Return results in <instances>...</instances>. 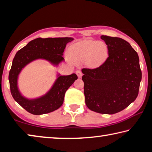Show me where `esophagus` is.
Instances as JSON below:
<instances>
[{"label":"esophagus","mask_w":152,"mask_h":152,"mask_svg":"<svg viewBox=\"0 0 152 152\" xmlns=\"http://www.w3.org/2000/svg\"><path fill=\"white\" fill-rule=\"evenodd\" d=\"M76 74H77V77H78L79 78H81V77H82V75H83V74H82L81 71H76Z\"/></svg>","instance_id":"1"}]
</instances>
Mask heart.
Masks as SVG:
<instances>
[{
    "label": "heart",
    "instance_id": "heart-1",
    "mask_svg": "<svg viewBox=\"0 0 152 152\" xmlns=\"http://www.w3.org/2000/svg\"><path fill=\"white\" fill-rule=\"evenodd\" d=\"M70 54L74 60L87 61L92 66H98L105 61L108 47L104 42L86 40L72 45Z\"/></svg>",
    "mask_w": 152,
    "mask_h": 152
}]
</instances>
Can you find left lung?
<instances>
[{"label": "left lung", "instance_id": "obj_1", "mask_svg": "<svg viewBox=\"0 0 152 152\" xmlns=\"http://www.w3.org/2000/svg\"><path fill=\"white\" fill-rule=\"evenodd\" d=\"M109 57L96 69L81 70L86 104L90 110L114 114L136 99L142 80L139 57L128 42L119 37L101 36Z\"/></svg>", "mask_w": 152, "mask_h": 152}]
</instances>
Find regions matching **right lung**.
<instances>
[{
  "label": "right lung",
  "instance_id": "1",
  "mask_svg": "<svg viewBox=\"0 0 152 152\" xmlns=\"http://www.w3.org/2000/svg\"><path fill=\"white\" fill-rule=\"evenodd\" d=\"M73 40L71 37L37 38L33 40L16 53L9 75L10 89L14 99L26 111L33 115H42L57 110L62 105L66 90L77 79L75 73L69 75H57L55 83L47 94L28 99L22 95L18 87V78L21 71L33 61L44 59L57 66L64 61L63 57L66 44Z\"/></svg>",
  "mask_w": 152,
  "mask_h": 152
}]
</instances>
